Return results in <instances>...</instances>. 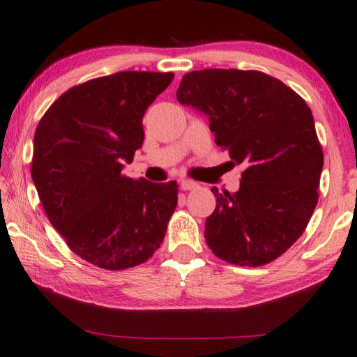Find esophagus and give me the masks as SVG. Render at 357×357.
I'll use <instances>...</instances> for the list:
<instances>
[{"mask_svg": "<svg viewBox=\"0 0 357 357\" xmlns=\"http://www.w3.org/2000/svg\"><path fill=\"white\" fill-rule=\"evenodd\" d=\"M198 184L195 183V181H190V179H183L181 181V189L183 190H193L197 189Z\"/></svg>", "mask_w": 357, "mask_h": 357, "instance_id": "obj_1", "label": "esophagus"}]
</instances>
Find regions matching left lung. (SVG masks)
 I'll return each instance as SVG.
<instances>
[{"instance_id": "8db88e82", "label": "left lung", "mask_w": 357, "mask_h": 357, "mask_svg": "<svg viewBox=\"0 0 357 357\" xmlns=\"http://www.w3.org/2000/svg\"><path fill=\"white\" fill-rule=\"evenodd\" d=\"M176 98L203 112L215 144L246 167L237 192L212 187L207 246L236 265L275 261L300 238L319 201L323 151L306 101L273 76L236 68L187 73Z\"/></svg>"}]
</instances>
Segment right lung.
<instances>
[{
  "label": "right lung",
  "mask_w": 357,
  "mask_h": 357,
  "mask_svg": "<svg viewBox=\"0 0 357 357\" xmlns=\"http://www.w3.org/2000/svg\"><path fill=\"white\" fill-rule=\"evenodd\" d=\"M173 73L120 71L67 90L34 134L32 181L71 251L106 270L150 259L165 237L178 184L121 174L144 144V115Z\"/></svg>",
  "instance_id": "right-lung-1"
}]
</instances>
